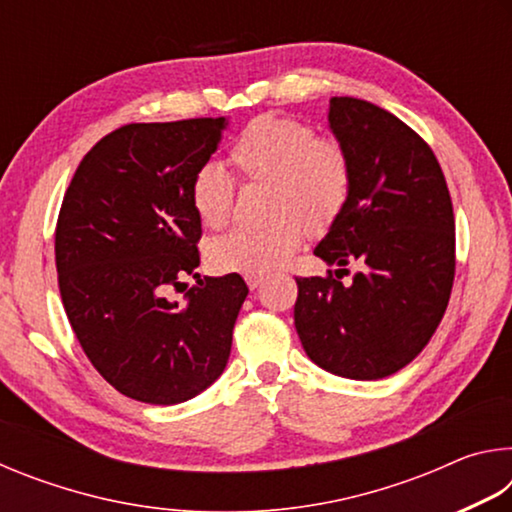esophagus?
Instances as JSON below:
<instances>
[{
    "label": "esophagus",
    "mask_w": 512,
    "mask_h": 512,
    "mask_svg": "<svg viewBox=\"0 0 512 512\" xmlns=\"http://www.w3.org/2000/svg\"><path fill=\"white\" fill-rule=\"evenodd\" d=\"M246 282H248V287L250 289H259L264 284V275H253V277H246Z\"/></svg>",
    "instance_id": "esophagus-1"
}]
</instances>
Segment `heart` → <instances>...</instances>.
Here are the masks:
<instances>
[{"mask_svg":"<svg viewBox=\"0 0 512 512\" xmlns=\"http://www.w3.org/2000/svg\"><path fill=\"white\" fill-rule=\"evenodd\" d=\"M230 162L248 180H264L266 216L207 244V264L216 273L268 275L287 264L305 232L325 235L341 219L354 187V167L336 137H318L314 126L293 117L262 115L237 135ZM192 205L207 228H221L232 212V180L219 164L194 173Z\"/></svg>","mask_w":512,"mask_h":512,"instance_id":"heart-1","label":"heart"}]
</instances>
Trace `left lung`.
Listing matches in <instances>:
<instances>
[{
  "label": "left lung",
  "instance_id": "obj_1",
  "mask_svg": "<svg viewBox=\"0 0 512 512\" xmlns=\"http://www.w3.org/2000/svg\"><path fill=\"white\" fill-rule=\"evenodd\" d=\"M327 119L352 158L354 187L314 248L339 268L296 277L293 320L316 366L381 379L418 357L443 320L456 268L452 198L429 144L388 110L332 97ZM350 261L364 268L343 285Z\"/></svg>",
  "mask_w": 512,
  "mask_h": 512
}]
</instances>
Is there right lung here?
<instances>
[{
  "label": "right lung",
  "instance_id": "right-lung-1",
  "mask_svg": "<svg viewBox=\"0 0 512 512\" xmlns=\"http://www.w3.org/2000/svg\"><path fill=\"white\" fill-rule=\"evenodd\" d=\"M225 117L128 124L81 160L56 225L60 298L99 375L146 404H180L212 386L228 363L248 296L241 275L203 277L194 173L207 164ZM197 284L186 305L166 298L179 277Z\"/></svg>",
  "mask_w": 512,
  "mask_h": 512
}]
</instances>
